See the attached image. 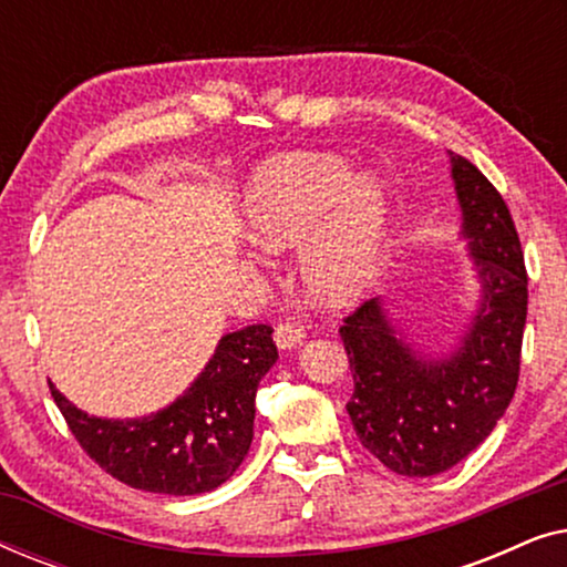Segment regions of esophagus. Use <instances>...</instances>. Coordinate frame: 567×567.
Segmentation results:
<instances>
[{"instance_id": "obj_1", "label": "esophagus", "mask_w": 567, "mask_h": 567, "mask_svg": "<svg viewBox=\"0 0 567 567\" xmlns=\"http://www.w3.org/2000/svg\"><path fill=\"white\" fill-rule=\"evenodd\" d=\"M305 336H307L305 324H299V322H293V320L278 322V328L274 332L276 346L281 348V351H291V348H297L301 340H305Z\"/></svg>"}]
</instances>
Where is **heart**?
I'll return each mask as SVG.
<instances>
[{
    "label": "heart",
    "instance_id": "1",
    "mask_svg": "<svg viewBox=\"0 0 567 567\" xmlns=\"http://www.w3.org/2000/svg\"><path fill=\"white\" fill-rule=\"evenodd\" d=\"M386 190L353 177L332 154H286L255 169L243 219L255 243L286 250L305 243L301 278L324 305H346L377 276L386 239Z\"/></svg>",
    "mask_w": 567,
    "mask_h": 567
}]
</instances>
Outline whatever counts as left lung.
<instances>
[{
    "instance_id": "obj_1",
    "label": "left lung",
    "mask_w": 567,
    "mask_h": 567,
    "mask_svg": "<svg viewBox=\"0 0 567 567\" xmlns=\"http://www.w3.org/2000/svg\"><path fill=\"white\" fill-rule=\"evenodd\" d=\"M462 235L483 299L467 336L449 355L429 359L402 340L379 299L340 324L353 394V431L384 467L405 477L452 470L491 436L518 384L526 324V268L514 219L495 185L452 154Z\"/></svg>"
}]
</instances>
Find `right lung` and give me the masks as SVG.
Returning a JSON list of instances; mask_svg holds the SVG:
<instances>
[{
	"mask_svg": "<svg viewBox=\"0 0 567 567\" xmlns=\"http://www.w3.org/2000/svg\"><path fill=\"white\" fill-rule=\"evenodd\" d=\"M270 332V324L227 332L196 382L146 417L87 415L49 382L51 398L90 460L111 477L146 493H208L235 475L252 444L255 392L278 359Z\"/></svg>",
	"mask_w": 567,
	"mask_h": 567,
	"instance_id": "obj_1",
	"label": "right lung"
}]
</instances>
